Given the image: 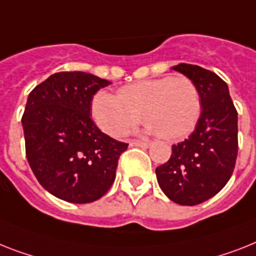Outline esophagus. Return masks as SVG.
<instances>
[{
    "label": "esophagus",
    "mask_w": 256,
    "mask_h": 256,
    "mask_svg": "<svg viewBox=\"0 0 256 256\" xmlns=\"http://www.w3.org/2000/svg\"><path fill=\"white\" fill-rule=\"evenodd\" d=\"M130 146L144 148V149H146V148L150 146V141H130Z\"/></svg>",
    "instance_id": "34e87169"
}]
</instances>
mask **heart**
I'll return each mask as SVG.
<instances>
[{"label": "heart", "instance_id": "1", "mask_svg": "<svg viewBox=\"0 0 256 256\" xmlns=\"http://www.w3.org/2000/svg\"><path fill=\"white\" fill-rule=\"evenodd\" d=\"M90 110L95 124L115 138L124 136L142 115L146 132L175 140L194 130L202 99L190 78L161 77L124 86L118 95L100 90L92 96Z\"/></svg>", "mask_w": 256, "mask_h": 256}]
</instances>
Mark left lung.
<instances>
[{"instance_id": "8db88e82", "label": "left lung", "mask_w": 256, "mask_h": 256, "mask_svg": "<svg viewBox=\"0 0 256 256\" xmlns=\"http://www.w3.org/2000/svg\"><path fill=\"white\" fill-rule=\"evenodd\" d=\"M198 86L202 114L188 138L172 145L166 164L156 168L164 195L180 206H196L225 187L238 153V114L226 82L216 73L191 64L171 68Z\"/></svg>"}]
</instances>
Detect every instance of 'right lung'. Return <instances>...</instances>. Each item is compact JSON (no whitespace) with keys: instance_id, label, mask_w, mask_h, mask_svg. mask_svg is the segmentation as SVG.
<instances>
[{"instance_id":"add662e5","label":"right lung","mask_w":256,"mask_h":256,"mask_svg":"<svg viewBox=\"0 0 256 256\" xmlns=\"http://www.w3.org/2000/svg\"><path fill=\"white\" fill-rule=\"evenodd\" d=\"M111 82L85 72L50 76L27 98L22 118L30 168L50 194L74 204L100 199L128 144L92 120V100Z\"/></svg>"}]
</instances>
